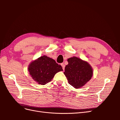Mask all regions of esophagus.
Instances as JSON below:
<instances>
[{"label":"esophagus","instance_id":"obj_1","mask_svg":"<svg viewBox=\"0 0 120 120\" xmlns=\"http://www.w3.org/2000/svg\"><path fill=\"white\" fill-rule=\"evenodd\" d=\"M61 67H63V70H64V68H65V65L64 64H63V63L61 64Z\"/></svg>","mask_w":120,"mask_h":120}]
</instances>
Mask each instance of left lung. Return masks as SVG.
I'll return each instance as SVG.
<instances>
[{"mask_svg": "<svg viewBox=\"0 0 120 120\" xmlns=\"http://www.w3.org/2000/svg\"><path fill=\"white\" fill-rule=\"evenodd\" d=\"M64 73L68 83L75 89L82 88L91 79L92 67L86 61L76 56L69 58Z\"/></svg>", "mask_w": 120, "mask_h": 120, "instance_id": "obj_1", "label": "left lung"}]
</instances>
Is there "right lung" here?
Listing matches in <instances>:
<instances>
[{
  "label": "right lung",
  "mask_w": 120,
  "mask_h": 120,
  "mask_svg": "<svg viewBox=\"0 0 120 120\" xmlns=\"http://www.w3.org/2000/svg\"><path fill=\"white\" fill-rule=\"evenodd\" d=\"M63 71L62 67L52 58L43 56L29 64L28 71L34 80L38 84L45 85L50 82L57 72Z\"/></svg>",
  "instance_id": "right-lung-1"
}]
</instances>
